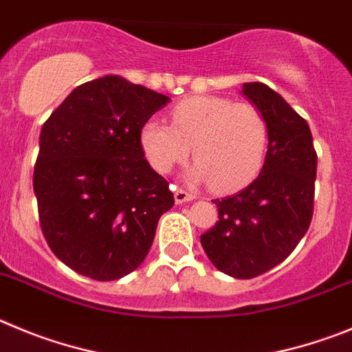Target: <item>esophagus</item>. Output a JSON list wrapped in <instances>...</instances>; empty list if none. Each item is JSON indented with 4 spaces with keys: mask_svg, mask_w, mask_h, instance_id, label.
I'll use <instances>...</instances> for the list:
<instances>
[{
    "mask_svg": "<svg viewBox=\"0 0 352 352\" xmlns=\"http://www.w3.org/2000/svg\"><path fill=\"white\" fill-rule=\"evenodd\" d=\"M195 199V195H191V192L184 191V189H175V204L177 205H182L186 204V201H192Z\"/></svg>",
    "mask_w": 352,
    "mask_h": 352,
    "instance_id": "34e87169",
    "label": "esophagus"
}]
</instances>
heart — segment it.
<instances>
[{"label": "heart", "instance_id": "1", "mask_svg": "<svg viewBox=\"0 0 352 352\" xmlns=\"http://www.w3.org/2000/svg\"><path fill=\"white\" fill-rule=\"evenodd\" d=\"M172 126L148 119L140 129V145L156 172L168 173L188 160L191 182H210L217 191H231L251 182L267 154L268 128L251 103L223 96H192L170 112Z\"/></svg>", "mask_w": 352, "mask_h": 352}]
</instances>
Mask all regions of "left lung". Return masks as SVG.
Returning <instances> with one entry per match:
<instances>
[{"instance_id":"8db88e82","label":"left lung","mask_w":352,"mask_h":352,"mask_svg":"<svg viewBox=\"0 0 352 352\" xmlns=\"http://www.w3.org/2000/svg\"><path fill=\"white\" fill-rule=\"evenodd\" d=\"M242 94L268 128V151L259 175L236 195L214 199L219 221L199 236L217 270L252 278L283 263L307 233L314 212L318 154L302 116L261 82Z\"/></svg>"}]
</instances>
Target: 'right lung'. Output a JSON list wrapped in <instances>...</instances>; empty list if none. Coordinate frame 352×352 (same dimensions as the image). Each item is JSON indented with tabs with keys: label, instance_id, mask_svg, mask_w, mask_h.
Listing matches in <instances>:
<instances>
[{
	"label": "right lung",
	"instance_id": "1",
	"mask_svg": "<svg viewBox=\"0 0 352 352\" xmlns=\"http://www.w3.org/2000/svg\"><path fill=\"white\" fill-rule=\"evenodd\" d=\"M168 101L107 75L78 85L43 124L33 173L40 226L77 274L116 280L137 270L175 204L140 145L144 122Z\"/></svg>",
	"mask_w": 352,
	"mask_h": 352
}]
</instances>
